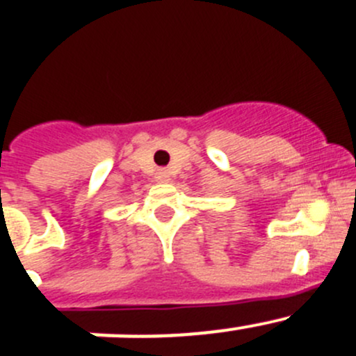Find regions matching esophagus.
Masks as SVG:
<instances>
[{"label": "esophagus", "instance_id": "esophagus-1", "mask_svg": "<svg viewBox=\"0 0 356 356\" xmlns=\"http://www.w3.org/2000/svg\"><path fill=\"white\" fill-rule=\"evenodd\" d=\"M155 181L158 184H167V182H170V172L161 168V170H158L155 174Z\"/></svg>", "mask_w": 356, "mask_h": 356}]
</instances>
